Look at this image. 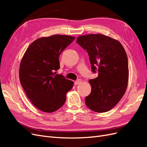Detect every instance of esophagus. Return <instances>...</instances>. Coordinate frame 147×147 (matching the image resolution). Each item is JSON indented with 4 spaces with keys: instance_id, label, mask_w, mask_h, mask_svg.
<instances>
[{
    "instance_id": "34e87169",
    "label": "esophagus",
    "mask_w": 147,
    "mask_h": 147,
    "mask_svg": "<svg viewBox=\"0 0 147 147\" xmlns=\"http://www.w3.org/2000/svg\"><path fill=\"white\" fill-rule=\"evenodd\" d=\"M82 80L81 79H78V80H77L75 82V85H77V84H80L81 83H82Z\"/></svg>"
}]
</instances>
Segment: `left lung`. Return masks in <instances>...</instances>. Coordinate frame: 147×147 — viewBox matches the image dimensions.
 <instances>
[{
  "label": "left lung",
  "mask_w": 147,
  "mask_h": 147,
  "mask_svg": "<svg viewBox=\"0 0 147 147\" xmlns=\"http://www.w3.org/2000/svg\"><path fill=\"white\" fill-rule=\"evenodd\" d=\"M76 42L87 51L92 72L98 73L89 81L91 92L85 97L86 105L96 112H107L118 103L127 88L126 53L118 41L102 34L82 35Z\"/></svg>",
  "instance_id": "1"
}]
</instances>
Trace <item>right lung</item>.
Here are the masks:
<instances>
[{
  "mask_svg": "<svg viewBox=\"0 0 147 147\" xmlns=\"http://www.w3.org/2000/svg\"><path fill=\"white\" fill-rule=\"evenodd\" d=\"M75 40L69 35H55L33 42L20 67V80L29 99L44 112H55L64 105L74 82L57 74L59 57Z\"/></svg>",
  "mask_w": 147,
  "mask_h": 147,
  "instance_id": "obj_1",
  "label": "right lung"
}]
</instances>
